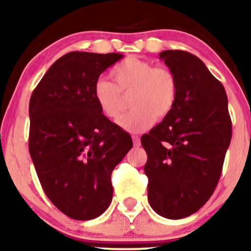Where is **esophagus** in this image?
<instances>
[{
    "mask_svg": "<svg viewBox=\"0 0 251 251\" xmlns=\"http://www.w3.org/2000/svg\"><path fill=\"white\" fill-rule=\"evenodd\" d=\"M132 139H133L134 146H140V138L138 135H132Z\"/></svg>",
    "mask_w": 251,
    "mask_h": 251,
    "instance_id": "1",
    "label": "esophagus"
}]
</instances>
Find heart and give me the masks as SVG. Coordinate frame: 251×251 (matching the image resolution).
Masks as SVG:
<instances>
[{
  "label": "heart",
  "instance_id": "1",
  "mask_svg": "<svg viewBox=\"0 0 251 251\" xmlns=\"http://www.w3.org/2000/svg\"><path fill=\"white\" fill-rule=\"evenodd\" d=\"M113 82L99 77L93 85V98L101 113L117 122L124 97L131 94L132 109L119 120L128 132H142L153 125L155 118L171 113L178 97V79L171 70L157 67L152 62L131 56L111 70Z\"/></svg>",
  "mask_w": 251,
  "mask_h": 251
}]
</instances>
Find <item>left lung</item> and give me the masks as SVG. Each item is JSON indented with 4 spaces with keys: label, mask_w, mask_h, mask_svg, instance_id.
<instances>
[{
    "label": "left lung",
    "mask_w": 251,
    "mask_h": 251,
    "mask_svg": "<svg viewBox=\"0 0 251 251\" xmlns=\"http://www.w3.org/2000/svg\"><path fill=\"white\" fill-rule=\"evenodd\" d=\"M160 59L178 79L169 116L142 137L148 153L150 205L170 220L198 211L214 194L232 127L223 85L189 51L164 50Z\"/></svg>",
    "instance_id": "obj_1"
}]
</instances>
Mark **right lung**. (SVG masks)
Wrapping results in <instances>:
<instances>
[{
	"label": "right lung",
	"instance_id": "right-lung-1",
	"mask_svg": "<svg viewBox=\"0 0 251 251\" xmlns=\"http://www.w3.org/2000/svg\"><path fill=\"white\" fill-rule=\"evenodd\" d=\"M122 57L71 51L31 93V160L45 194L73 220H93L108 208L112 171L133 146L131 135L103 116L93 98L96 80Z\"/></svg>",
	"mask_w": 251,
	"mask_h": 251
}]
</instances>
